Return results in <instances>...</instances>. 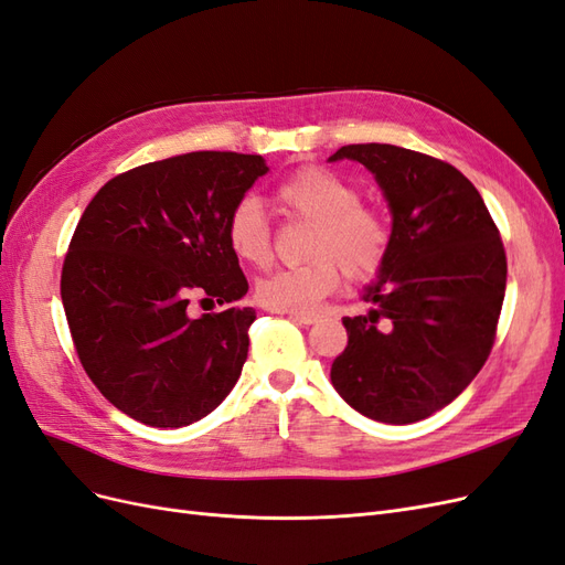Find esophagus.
Returning <instances> with one entry per match:
<instances>
[{
    "label": "esophagus",
    "instance_id": "esophagus-1",
    "mask_svg": "<svg viewBox=\"0 0 565 565\" xmlns=\"http://www.w3.org/2000/svg\"><path fill=\"white\" fill-rule=\"evenodd\" d=\"M287 318L299 322V324H316L320 320V316H316V313H287Z\"/></svg>",
    "mask_w": 565,
    "mask_h": 565
}]
</instances>
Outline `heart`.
Returning a JSON list of instances; mask_svg holds the SVG:
<instances>
[{"mask_svg": "<svg viewBox=\"0 0 565 565\" xmlns=\"http://www.w3.org/2000/svg\"><path fill=\"white\" fill-rule=\"evenodd\" d=\"M273 198L297 218L311 221L306 264L270 270L256 280V299L270 311L309 313L341 285L344 270L355 282H367L384 268L393 233L388 218L361 191L324 167H301L282 179ZM226 241L237 259L262 268L273 256L270 224L254 198L233 204L226 218Z\"/></svg>", "mask_w": 565, "mask_h": 565, "instance_id": "obj_1", "label": "heart"}]
</instances>
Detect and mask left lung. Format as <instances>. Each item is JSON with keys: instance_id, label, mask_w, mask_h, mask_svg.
<instances>
[{"instance_id": "1", "label": "left lung", "mask_w": 565, "mask_h": 565, "mask_svg": "<svg viewBox=\"0 0 565 565\" xmlns=\"http://www.w3.org/2000/svg\"><path fill=\"white\" fill-rule=\"evenodd\" d=\"M365 164L393 214V243L367 316L344 318L337 393L384 424H413L452 403L488 361L507 287V254L473 183L438 158L353 143L330 160Z\"/></svg>"}]
</instances>
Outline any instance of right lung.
I'll use <instances>...</instances> for the list:
<instances>
[{"label":"right lung","instance_id":"add662e5","mask_svg":"<svg viewBox=\"0 0 565 565\" xmlns=\"http://www.w3.org/2000/svg\"><path fill=\"white\" fill-rule=\"evenodd\" d=\"M268 167L198 150L110 179L84 210L61 270L73 344L94 386L131 419L179 429L210 415L247 361V278L226 218ZM193 296L226 305L186 316Z\"/></svg>","mask_w":565,"mask_h":565}]
</instances>
